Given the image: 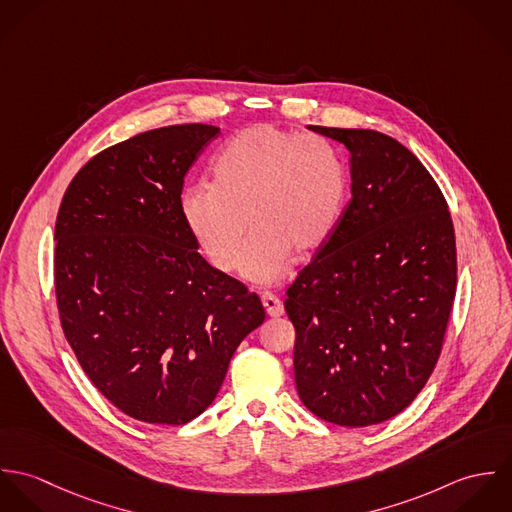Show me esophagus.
Wrapping results in <instances>:
<instances>
[{"instance_id":"34e87169","label":"esophagus","mask_w":512,"mask_h":512,"mask_svg":"<svg viewBox=\"0 0 512 512\" xmlns=\"http://www.w3.org/2000/svg\"><path fill=\"white\" fill-rule=\"evenodd\" d=\"M262 305L270 317H282L284 315V303L274 293L262 295Z\"/></svg>"}]
</instances>
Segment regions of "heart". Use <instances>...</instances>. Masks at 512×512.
<instances>
[{
  "label": "heart",
  "mask_w": 512,
  "mask_h": 512,
  "mask_svg": "<svg viewBox=\"0 0 512 512\" xmlns=\"http://www.w3.org/2000/svg\"><path fill=\"white\" fill-rule=\"evenodd\" d=\"M345 205V171L339 153L313 134L272 124L236 132L213 161V185L189 187L181 215L220 272L242 256L248 219L256 228L242 260V276L274 284L293 250L307 256L335 230Z\"/></svg>",
  "instance_id": "1"
}]
</instances>
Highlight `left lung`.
I'll return each instance as SVG.
<instances>
[{
    "label": "left lung",
    "mask_w": 512,
    "mask_h": 512,
    "mask_svg": "<svg viewBox=\"0 0 512 512\" xmlns=\"http://www.w3.org/2000/svg\"><path fill=\"white\" fill-rule=\"evenodd\" d=\"M307 128L347 149L351 201L284 303L295 386L321 420L365 428L410 406L438 363L457 282L453 222L394 138Z\"/></svg>",
    "instance_id": "left-lung-1"
}]
</instances>
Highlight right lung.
Segmentation results:
<instances>
[{
  "label": "right lung",
  "mask_w": 512,
  "mask_h": 512,
  "mask_svg": "<svg viewBox=\"0 0 512 512\" xmlns=\"http://www.w3.org/2000/svg\"><path fill=\"white\" fill-rule=\"evenodd\" d=\"M217 126L149 130L74 175L55 226L65 337L92 384L124 414L181 426L219 394L260 297L213 268L181 215L189 167Z\"/></svg>",
  "instance_id": "right-lung-1"
}]
</instances>
